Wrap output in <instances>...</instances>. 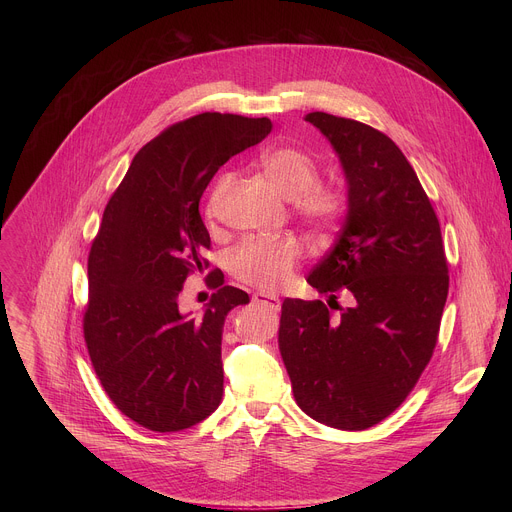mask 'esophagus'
<instances>
[{
	"instance_id": "1",
	"label": "esophagus",
	"mask_w": 512,
	"mask_h": 512,
	"mask_svg": "<svg viewBox=\"0 0 512 512\" xmlns=\"http://www.w3.org/2000/svg\"><path fill=\"white\" fill-rule=\"evenodd\" d=\"M253 302H255V304H261V306H269L271 310H279V308H281V300H279L277 296L261 294V291H259V294L253 296Z\"/></svg>"
}]
</instances>
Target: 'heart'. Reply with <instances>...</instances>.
Here are the masks:
<instances>
[{
    "label": "heart",
    "mask_w": 512,
    "mask_h": 512,
    "mask_svg": "<svg viewBox=\"0 0 512 512\" xmlns=\"http://www.w3.org/2000/svg\"><path fill=\"white\" fill-rule=\"evenodd\" d=\"M261 170L267 180L285 196L291 198L296 210L316 227L332 225L340 210V196L318 180V166L310 154L294 145H275L261 154ZM227 190V180L218 182L210 196L208 210L212 212ZM300 245L296 239H251L231 253L229 267L241 281L259 289L271 291L283 285L300 259Z\"/></svg>",
    "instance_id": "1"
}]
</instances>
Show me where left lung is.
<instances>
[{
    "mask_svg": "<svg viewBox=\"0 0 512 512\" xmlns=\"http://www.w3.org/2000/svg\"><path fill=\"white\" fill-rule=\"evenodd\" d=\"M304 119L328 139L346 182L338 239L308 283L328 305L344 290L351 306L332 319L322 300L287 298L279 350L302 411L358 431L391 415L427 367L448 263L431 202L395 141L324 111Z\"/></svg>",
    "mask_w": 512,
    "mask_h": 512,
    "instance_id": "1",
    "label": "left lung"
}]
</instances>
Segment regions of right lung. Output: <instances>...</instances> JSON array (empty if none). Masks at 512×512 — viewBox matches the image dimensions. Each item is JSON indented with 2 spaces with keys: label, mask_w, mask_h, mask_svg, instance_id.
Here are the masks:
<instances>
[{
  "label": "right lung",
  "mask_w": 512,
  "mask_h": 512,
  "mask_svg": "<svg viewBox=\"0 0 512 512\" xmlns=\"http://www.w3.org/2000/svg\"><path fill=\"white\" fill-rule=\"evenodd\" d=\"M269 131L267 117L200 113L180 121L135 154L103 212L89 255L85 340L111 401L152 431L188 429L221 405L225 318L249 296L218 273L200 314L180 312L178 296L188 273L208 265L202 192Z\"/></svg>",
  "instance_id": "add662e5"
}]
</instances>
